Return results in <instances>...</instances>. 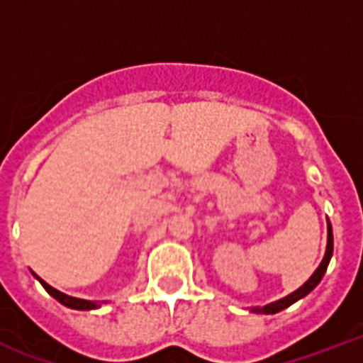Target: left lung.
I'll return each mask as SVG.
<instances>
[{
  "label": "left lung",
  "instance_id": "8db88e82",
  "mask_svg": "<svg viewBox=\"0 0 363 363\" xmlns=\"http://www.w3.org/2000/svg\"><path fill=\"white\" fill-rule=\"evenodd\" d=\"M332 254H333V233H332V224L328 222V247H326V254H324V259H322V264L318 265V269L313 273V277H311L309 281L305 282L303 286L298 288L296 292H292L290 296H286V298L279 299V301H275V303H269L265 305V307H256L254 309V313H264V315H275V313H279V311L286 309V307H290L292 303H296L298 299L305 298L307 294L313 290V288H316V284L322 281V277H324V273H326L328 269V264H330V259H332Z\"/></svg>",
  "mask_w": 363,
  "mask_h": 363
}]
</instances>
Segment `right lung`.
Returning <instances> with one entry per match:
<instances>
[{"mask_svg":"<svg viewBox=\"0 0 363 363\" xmlns=\"http://www.w3.org/2000/svg\"><path fill=\"white\" fill-rule=\"evenodd\" d=\"M37 279H39V277H37ZM39 282H41L43 288H45V290H47V292L50 294L54 299H58L60 303L65 305V307H71V309H79V311L98 309V307H99V305L94 303V301H86V299H77V298H71V296H65V294L58 292V290L50 286V284H47V282L43 281V279H39Z\"/></svg>","mask_w":363,"mask_h":363,"instance_id":"right-lung-1","label":"right lung"}]
</instances>
